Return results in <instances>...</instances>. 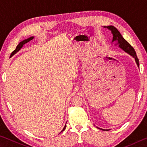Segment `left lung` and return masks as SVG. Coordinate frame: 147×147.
I'll use <instances>...</instances> for the list:
<instances>
[{"label":"left lung","mask_w":147,"mask_h":147,"mask_svg":"<svg viewBox=\"0 0 147 147\" xmlns=\"http://www.w3.org/2000/svg\"><path fill=\"white\" fill-rule=\"evenodd\" d=\"M107 28H108L109 30H110L111 31V33H112L113 38V41H117L118 42V44L119 45V47L121 48L124 50V51L126 52V53H128L129 54H130L131 56H132L134 58L136 59V61L137 63V65L138 66H139V59L138 58V56L136 55V53L135 51V50L130 45V44L128 43L127 41H126L125 39L123 38V37L121 36V34H120V32H119V30L117 29L115 26H106ZM100 130H102L104 131H108V130H104V129H102L100 128Z\"/></svg>","instance_id":"1"}]
</instances>
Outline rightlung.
Segmentation results:
<instances>
[{
    "label": "right lung",
    "mask_w": 147,
    "mask_h": 147,
    "mask_svg": "<svg viewBox=\"0 0 147 147\" xmlns=\"http://www.w3.org/2000/svg\"><path fill=\"white\" fill-rule=\"evenodd\" d=\"M33 37H30V38H28V39H25V40H23V41H21V42H20V43H19V45H18L17 46V47H16V49L14 50V51L12 52L11 53V56H12L13 55H14L16 53H17V52H18L20 49H21V48H22V47H23L24 44L25 43H28V41H30V40H32V39H33ZM65 127L63 128V130H62L61 131H63L64 130H65Z\"/></svg>",
    "instance_id": "obj_1"
}]
</instances>
